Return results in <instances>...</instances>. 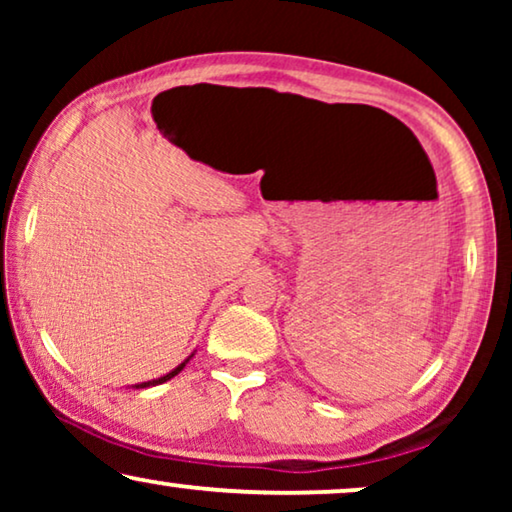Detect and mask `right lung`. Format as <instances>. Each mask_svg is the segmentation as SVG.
I'll return each instance as SVG.
<instances>
[{
    "label": "right lung",
    "instance_id": "obj_1",
    "mask_svg": "<svg viewBox=\"0 0 512 512\" xmlns=\"http://www.w3.org/2000/svg\"><path fill=\"white\" fill-rule=\"evenodd\" d=\"M188 359H191V356H188ZM188 359H186L184 363H179V366H177V368H174V370H170V373H167V375H163V377H158V380H151V382H142V384H137V389H144V387H153V384H163V382H167V380H172V377H174V375H177V373H181V370H184V366H186V363H188Z\"/></svg>",
    "mask_w": 512,
    "mask_h": 512
}]
</instances>
